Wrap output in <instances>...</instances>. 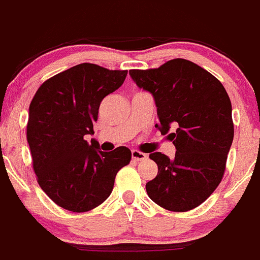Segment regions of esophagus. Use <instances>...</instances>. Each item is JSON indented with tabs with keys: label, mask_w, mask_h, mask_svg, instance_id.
Segmentation results:
<instances>
[{
	"label": "esophagus",
	"mask_w": 260,
	"mask_h": 260,
	"mask_svg": "<svg viewBox=\"0 0 260 260\" xmlns=\"http://www.w3.org/2000/svg\"><path fill=\"white\" fill-rule=\"evenodd\" d=\"M148 155L145 153H142L139 152V150H132V159L136 161H141V160H144V159H147Z\"/></svg>",
	"instance_id": "1"
}]
</instances>
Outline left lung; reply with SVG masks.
<instances>
[{"mask_svg":"<svg viewBox=\"0 0 260 260\" xmlns=\"http://www.w3.org/2000/svg\"><path fill=\"white\" fill-rule=\"evenodd\" d=\"M129 75L154 96L161 135L176 129L168 136L176 148L173 159L149 155L158 175L145 185L148 196L173 212L195 209L217 189L226 170L235 135L227 91L209 71L180 58Z\"/></svg>","mask_w":260,"mask_h":260,"instance_id":"left-lung-1","label":"left lung"}]
</instances>
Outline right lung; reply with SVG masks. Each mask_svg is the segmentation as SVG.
I'll use <instances>...</instances> for the list:
<instances>
[{"label":"right lung","mask_w":260,"mask_h":260,"mask_svg":"<svg viewBox=\"0 0 260 260\" xmlns=\"http://www.w3.org/2000/svg\"><path fill=\"white\" fill-rule=\"evenodd\" d=\"M127 70L84 62L45 80L29 105L27 141L42 190L62 209L87 212L111 195L132 153L99 150L93 135L101 101L123 84Z\"/></svg>","instance_id":"add662e5"}]
</instances>
